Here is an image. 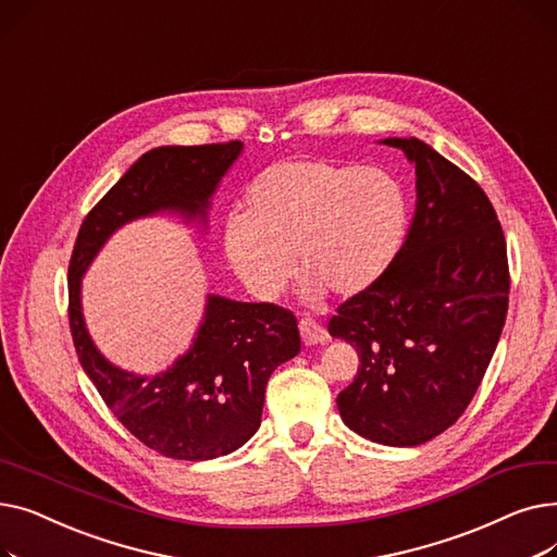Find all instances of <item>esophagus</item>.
Wrapping results in <instances>:
<instances>
[{"label":"esophagus","mask_w":557,"mask_h":557,"mask_svg":"<svg viewBox=\"0 0 557 557\" xmlns=\"http://www.w3.org/2000/svg\"><path fill=\"white\" fill-rule=\"evenodd\" d=\"M300 334H302V341L305 345H318V343H325L330 338L327 330L318 323V320L305 315L300 320Z\"/></svg>","instance_id":"34e87169"}]
</instances>
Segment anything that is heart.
<instances>
[{"instance_id":"1","label":"heart","mask_w":557,"mask_h":557,"mask_svg":"<svg viewBox=\"0 0 557 557\" xmlns=\"http://www.w3.org/2000/svg\"><path fill=\"white\" fill-rule=\"evenodd\" d=\"M411 202L386 169L320 158H290L248 185L244 216L223 227L232 271L261 300H275L298 267L309 296L370 290L399 255Z\"/></svg>"}]
</instances>
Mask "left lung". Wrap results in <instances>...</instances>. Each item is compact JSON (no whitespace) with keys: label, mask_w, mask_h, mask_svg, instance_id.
<instances>
[{"label":"left lung","mask_w":557,"mask_h":557,"mask_svg":"<svg viewBox=\"0 0 557 557\" xmlns=\"http://www.w3.org/2000/svg\"><path fill=\"white\" fill-rule=\"evenodd\" d=\"M384 144L416 162V216L386 275L345 300L327 330L359 355L336 399L343 422L372 443L416 447L476 395L506 323L510 271L479 183L416 137Z\"/></svg>","instance_id":"left-lung-1"}]
</instances>
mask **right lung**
Masks as SVG:
<instances>
[{
  "label": "right lung",
  "instance_id": "obj_1",
  "mask_svg": "<svg viewBox=\"0 0 557 557\" xmlns=\"http://www.w3.org/2000/svg\"><path fill=\"white\" fill-rule=\"evenodd\" d=\"M242 141L160 146L144 153L81 223L70 259V330L85 374L139 443L175 460H210L239 449L261 424L263 393L277 366L300 352L298 318L273 302L208 298L189 352L156 376L108 363L87 336L81 275L124 223L162 210L205 216Z\"/></svg>",
  "mask_w": 557,
  "mask_h": 557
}]
</instances>
